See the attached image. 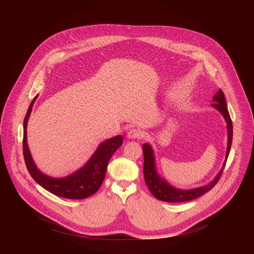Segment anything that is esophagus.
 <instances>
[{"label":"esophagus","mask_w":254,"mask_h":254,"mask_svg":"<svg viewBox=\"0 0 254 254\" xmlns=\"http://www.w3.org/2000/svg\"><path fill=\"white\" fill-rule=\"evenodd\" d=\"M141 131L139 130V129H137V128H130L128 131H127V136L128 137V138H138V137H140L141 136Z\"/></svg>","instance_id":"esophagus-1"}]
</instances>
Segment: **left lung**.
Returning <instances> with one entry per match:
<instances>
[{
    "label": "left lung",
    "mask_w": 254,
    "mask_h": 254,
    "mask_svg": "<svg viewBox=\"0 0 254 254\" xmlns=\"http://www.w3.org/2000/svg\"><path fill=\"white\" fill-rule=\"evenodd\" d=\"M214 103L211 104L212 107L216 108L225 120L226 127H227V148H226V156L225 161L221 167V170L215 176V178L210 183L193 188V189H180L173 185H171L168 181L162 177L157 169V162L154 149L150 143L146 142L142 144V152H143V177L146 181L147 186L150 189L151 193L159 200L169 202V203H177V202H187L194 200L203 194L210 191L218 182V180L221 177L223 169L225 167L227 158L229 156V152L232 144V134H233V127L230 119L229 112L227 110V104L225 100L224 93L221 89L216 92L213 96Z\"/></svg>",
    "instance_id": "1"
}]
</instances>
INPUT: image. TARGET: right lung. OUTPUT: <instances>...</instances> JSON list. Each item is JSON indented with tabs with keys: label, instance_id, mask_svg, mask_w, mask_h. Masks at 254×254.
Masks as SVG:
<instances>
[{
	"label": "right lung",
	"instance_id": "add662e5",
	"mask_svg": "<svg viewBox=\"0 0 254 254\" xmlns=\"http://www.w3.org/2000/svg\"><path fill=\"white\" fill-rule=\"evenodd\" d=\"M38 94L31 101L24 120L23 153L31 177L48 192L67 199H84L93 195L101 186L112 156L123 144V135H117L101 141L88 161L78 170L61 178L44 174L36 166L27 142V126L32 108Z\"/></svg>",
	"mask_w": 254,
	"mask_h": 254
}]
</instances>
